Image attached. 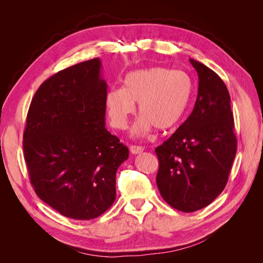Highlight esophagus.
Returning <instances> with one entry per match:
<instances>
[{"label": "esophagus", "instance_id": "esophagus-1", "mask_svg": "<svg viewBox=\"0 0 263 263\" xmlns=\"http://www.w3.org/2000/svg\"><path fill=\"white\" fill-rule=\"evenodd\" d=\"M130 151H132V154L137 155V154H140V153H142V151H144V147L133 145V146H130Z\"/></svg>", "mask_w": 263, "mask_h": 263}]
</instances>
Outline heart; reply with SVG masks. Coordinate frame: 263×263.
Masks as SVG:
<instances>
[{
    "instance_id": "b5f03b06",
    "label": "heart",
    "mask_w": 263,
    "mask_h": 263,
    "mask_svg": "<svg viewBox=\"0 0 263 263\" xmlns=\"http://www.w3.org/2000/svg\"><path fill=\"white\" fill-rule=\"evenodd\" d=\"M193 92V80L184 71L153 67L127 73L122 89L107 91L105 105L112 126L124 129L138 103L141 116L132 133L142 136L153 127L162 132L176 127L184 117Z\"/></svg>"
}]
</instances>
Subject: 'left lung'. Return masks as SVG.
<instances>
[{
    "instance_id": "1",
    "label": "left lung",
    "mask_w": 263,
    "mask_h": 263,
    "mask_svg": "<svg viewBox=\"0 0 263 263\" xmlns=\"http://www.w3.org/2000/svg\"><path fill=\"white\" fill-rule=\"evenodd\" d=\"M198 76L194 108L172 136L156 148L157 185L173 209L192 213L225 189L237 151L234 115L224 81L194 59Z\"/></svg>"
}]
</instances>
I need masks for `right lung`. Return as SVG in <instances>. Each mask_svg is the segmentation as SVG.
<instances>
[{"instance_id": "add662e5", "label": "right lung", "mask_w": 263, "mask_h": 263, "mask_svg": "<svg viewBox=\"0 0 263 263\" xmlns=\"http://www.w3.org/2000/svg\"><path fill=\"white\" fill-rule=\"evenodd\" d=\"M94 58L63 69L31 100L23 149L38 197L69 218L89 220L116 198V171L129 151L105 128L106 81Z\"/></svg>"}]
</instances>
